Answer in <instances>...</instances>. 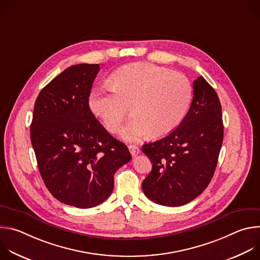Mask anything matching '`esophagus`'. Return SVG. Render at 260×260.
Instances as JSON below:
<instances>
[{
  "instance_id": "1",
  "label": "esophagus",
  "mask_w": 260,
  "mask_h": 260,
  "mask_svg": "<svg viewBox=\"0 0 260 260\" xmlns=\"http://www.w3.org/2000/svg\"><path fill=\"white\" fill-rule=\"evenodd\" d=\"M128 150H129V152H131L133 157L137 156L140 153V148L138 146H136V145H129L128 146Z\"/></svg>"
}]
</instances>
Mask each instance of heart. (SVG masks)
<instances>
[{
  "label": "heart",
  "instance_id": "obj_1",
  "mask_svg": "<svg viewBox=\"0 0 260 260\" xmlns=\"http://www.w3.org/2000/svg\"><path fill=\"white\" fill-rule=\"evenodd\" d=\"M192 100V86L183 74L152 63H132L115 71L111 88H93L88 108L110 133L120 129L128 114L121 137L131 142L149 134L161 138L175 131L186 116Z\"/></svg>",
  "mask_w": 260,
  "mask_h": 260
}]
</instances>
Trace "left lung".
I'll list each match as a JSON object with an SVG mask.
<instances>
[{"label":"left lung","mask_w":260,"mask_h":260,"mask_svg":"<svg viewBox=\"0 0 260 260\" xmlns=\"http://www.w3.org/2000/svg\"><path fill=\"white\" fill-rule=\"evenodd\" d=\"M223 141L219 98L204 77L193 81V99L180 125L165 138L143 145L152 170L142 183L152 202L179 207L198 198L209 185Z\"/></svg>","instance_id":"8db88e82"}]
</instances>
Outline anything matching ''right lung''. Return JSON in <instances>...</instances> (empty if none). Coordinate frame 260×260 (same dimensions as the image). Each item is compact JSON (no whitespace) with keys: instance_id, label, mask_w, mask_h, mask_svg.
Masks as SVG:
<instances>
[{"instance_id":"1","label":"right lung","mask_w":260,"mask_h":260,"mask_svg":"<svg viewBox=\"0 0 260 260\" xmlns=\"http://www.w3.org/2000/svg\"><path fill=\"white\" fill-rule=\"evenodd\" d=\"M100 64L69 67L39 93L30 141L41 177L60 203L80 209L106 201L114 174L132 159L127 147L111 136L88 108Z\"/></svg>"}]
</instances>
